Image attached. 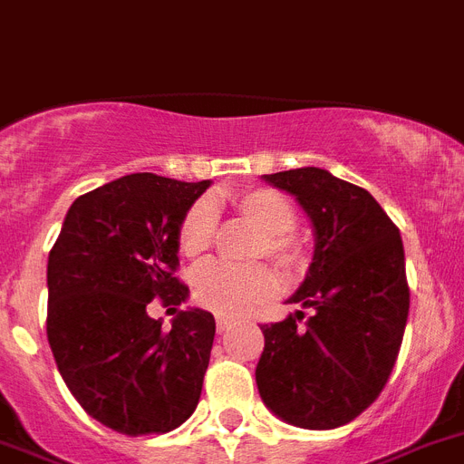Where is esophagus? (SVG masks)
I'll use <instances>...</instances> for the list:
<instances>
[{
    "mask_svg": "<svg viewBox=\"0 0 464 464\" xmlns=\"http://www.w3.org/2000/svg\"><path fill=\"white\" fill-rule=\"evenodd\" d=\"M231 327H233L231 317H217V332L224 334L227 329H231Z\"/></svg>",
    "mask_w": 464,
    "mask_h": 464,
    "instance_id": "obj_1",
    "label": "esophagus"
}]
</instances>
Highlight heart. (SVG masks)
Masks as SVG:
<instances>
[{
  "mask_svg": "<svg viewBox=\"0 0 464 464\" xmlns=\"http://www.w3.org/2000/svg\"><path fill=\"white\" fill-rule=\"evenodd\" d=\"M233 208L259 231L255 256H266L287 276H299L308 266V252L294 236L299 215L292 200L276 188H249L237 193ZM217 236V212L212 200L198 198L187 208L177 228V243L188 256L203 255ZM280 280L268 266H240L224 261H205L193 273V299L217 315L237 317L271 301Z\"/></svg>",
  "mask_w": 464,
  "mask_h": 464,
  "instance_id": "obj_1",
  "label": "heart"
}]
</instances>
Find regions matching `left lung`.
Returning <instances> with one entry per match:
<instances>
[{"label":"left lung","instance_id":"8db88e82","mask_svg":"<svg viewBox=\"0 0 464 464\" xmlns=\"http://www.w3.org/2000/svg\"><path fill=\"white\" fill-rule=\"evenodd\" d=\"M308 212L315 256L287 320L261 324L256 385L264 404L305 430L354 420L382 392L409 317L400 228L372 193L320 168L264 175Z\"/></svg>","mask_w":464,"mask_h":464}]
</instances>
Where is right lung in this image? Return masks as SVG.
Masks as SVG:
<instances>
[{"label": "right lung", "mask_w": 464, "mask_h": 464, "mask_svg": "<svg viewBox=\"0 0 464 464\" xmlns=\"http://www.w3.org/2000/svg\"><path fill=\"white\" fill-rule=\"evenodd\" d=\"M208 187L135 172L92 188L48 255V345L74 400L114 432H170L198 406L215 317L179 310L163 329L149 308L188 296L177 228Z\"/></svg>", "instance_id": "obj_1"}]
</instances>
